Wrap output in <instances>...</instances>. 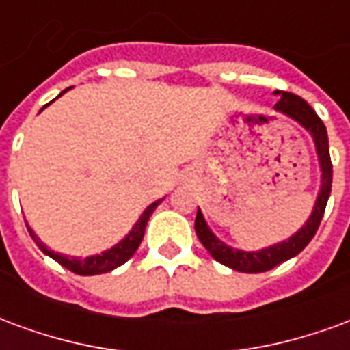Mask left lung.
Wrapping results in <instances>:
<instances>
[{
    "instance_id": "obj_1",
    "label": "left lung",
    "mask_w": 350,
    "mask_h": 350,
    "mask_svg": "<svg viewBox=\"0 0 350 350\" xmlns=\"http://www.w3.org/2000/svg\"><path fill=\"white\" fill-rule=\"evenodd\" d=\"M281 97L275 103V110L283 112V114L291 116L293 120L301 123L306 129L313 135L315 140L317 153H319V161H321V168H323V185H321V193L315 202V210L311 213V217L308 223L296 232L291 236L286 242H281L278 245H271L268 250L262 251H238L228 247L225 243L217 240L212 234V230L206 225L204 217L200 210L197 212V219H195V230H197L198 240L202 242L208 253L212 255L217 262L225 264L228 268H232L236 271H243V273H260V271H268L271 268H275L278 264L285 262L288 258L296 257L306 245H308L313 236H315L317 228L323 221L324 210H326V202L330 197L332 191V161H330V150H328V135H326V127L321 122V118L315 114V110L309 107L306 100L294 95V93L281 92Z\"/></svg>"
}]
</instances>
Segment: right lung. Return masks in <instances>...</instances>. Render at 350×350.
Returning <instances> with one entry per match:
<instances>
[{"label": "right lung", "mask_w": 350, "mask_h": 350, "mask_svg": "<svg viewBox=\"0 0 350 350\" xmlns=\"http://www.w3.org/2000/svg\"><path fill=\"white\" fill-rule=\"evenodd\" d=\"M64 93V92H62ZM59 93V95H62ZM44 108V107H42ZM161 204V200L157 202H153L144 210V213L140 215V219L137 221V225L133 227L129 234L123 238L122 242L114 245L112 250L105 251L103 255H95V257H88V258H67L64 255H59V253H54V251H50L44 247V243L33 234V230L27 227L29 230V234L33 238V242L39 245V250L42 253H46L49 257H52L56 262H59L62 266H65L67 270H71L72 273H79V275H97V273H107V271L114 270L118 266H122L123 262H127L133 255H135V251L138 250V245L142 242V238H144V230L146 225H148V219H150V215L153 213V210Z\"/></svg>", "instance_id": "add662e5"}]
</instances>
